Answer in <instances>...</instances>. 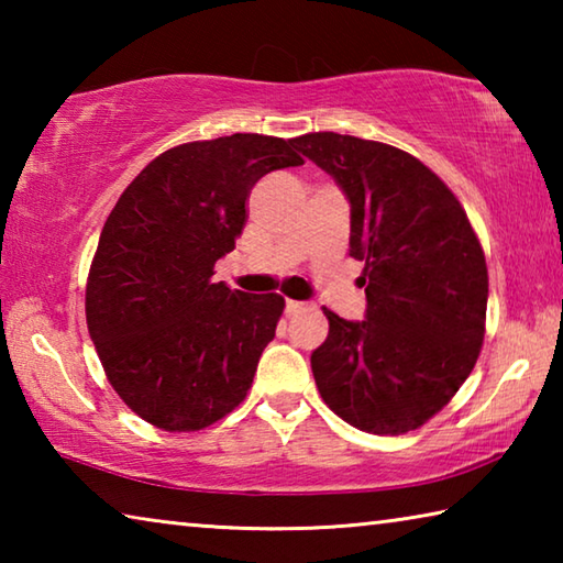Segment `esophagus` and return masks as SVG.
Segmentation results:
<instances>
[{
	"label": "esophagus",
	"mask_w": 563,
	"mask_h": 563,
	"mask_svg": "<svg viewBox=\"0 0 563 563\" xmlns=\"http://www.w3.org/2000/svg\"><path fill=\"white\" fill-rule=\"evenodd\" d=\"M300 310H305V302H300V300H285V312H288V316H298Z\"/></svg>",
	"instance_id": "obj_1"
}]
</instances>
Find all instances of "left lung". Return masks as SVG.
Returning <instances> with one entry per match:
<instances>
[{
	"mask_svg": "<svg viewBox=\"0 0 563 563\" xmlns=\"http://www.w3.org/2000/svg\"><path fill=\"white\" fill-rule=\"evenodd\" d=\"M290 144L350 201V255L365 263V320L325 310L310 365L325 405L352 427L402 434L450 402L484 340L489 278L462 203L395 146L320 131Z\"/></svg>",
	"mask_w": 563,
	"mask_h": 563,
	"instance_id": "8db88e82",
	"label": "left lung"
}]
</instances>
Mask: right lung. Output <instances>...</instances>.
Wrapping results in <instances>:
<instances>
[{"label": "right lung", "instance_id": "1", "mask_svg": "<svg viewBox=\"0 0 563 563\" xmlns=\"http://www.w3.org/2000/svg\"><path fill=\"white\" fill-rule=\"evenodd\" d=\"M290 141L233 133L151 161L109 213L87 283V325L111 387L141 419L196 432L243 402L283 316L280 295L213 283L245 201Z\"/></svg>", "mask_w": 563, "mask_h": 563}]
</instances>
